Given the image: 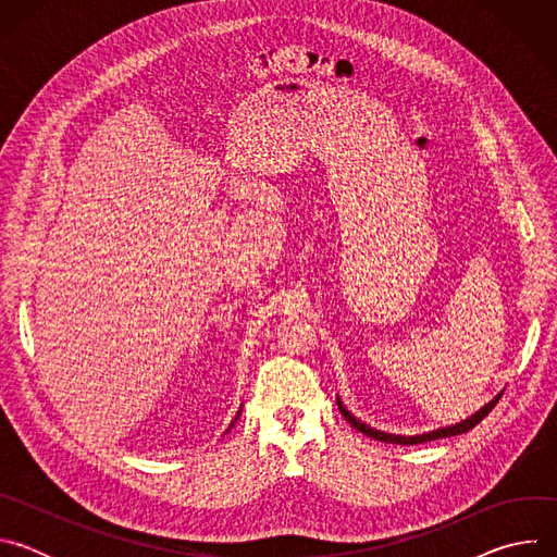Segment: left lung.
Returning <instances> with one entry per match:
<instances>
[{"label":"left lung","instance_id":"left-lung-1","mask_svg":"<svg viewBox=\"0 0 557 557\" xmlns=\"http://www.w3.org/2000/svg\"><path fill=\"white\" fill-rule=\"evenodd\" d=\"M503 394H498L494 401H490L485 408H481L479 412L475 414H471L469 419H465L462 423H456V425H451V428H443V430H436V432H428V434H421V436H396V434H385V432H379V430H372V428H368L366 423H361V421H357L344 406H342V401H337V406H339V412L344 414V419L355 428V430H359L361 434H366V436H370V438H374V441H383V443H394V445H419V443H428V441H436V438H447V436H456V434H462V432H469L471 428H475L479 425L494 408H496V404H498V399H500Z\"/></svg>","mask_w":557,"mask_h":557}]
</instances>
